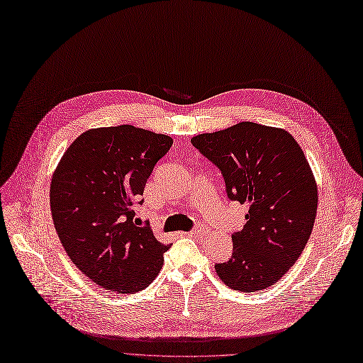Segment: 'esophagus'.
<instances>
[{"label": "esophagus", "mask_w": 363, "mask_h": 363, "mask_svg": "<svg viewBox=\"0 0 363 363\" xmlns=\"http://www.w3.org/2000/svg\"><path fill=\"white\" fill-rule=\"evenodd\" d=\"M204 231H208V228H206V225H203V224H199V225H196L190 233V235H200V234H203Z\"/></svg>", "instance_id": "obj_1"}]
</instances>
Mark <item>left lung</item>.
<instances>
[{"mask_svg": "<svg viewBox=\"0 0 363 363\" xmlns=\"http://www.w3.org/2000/svg\"><path fill=\"white\" fill-rule=\"evenodd\" d=\"M191 144L220 170L230 200L247 203L246 224L234 233L233 255L215 265L234 291L274 285L304 250L316 219L318 185L291 133L252 121L201 133Z\"/></svg>", "mask_w": 363, "mask_h": 363, "instance_id": "8db88e82", "label": "left lung"}]
</instances>
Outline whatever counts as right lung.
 <instances>
[{
    "instance_id": "obj_1",
    "label": "right lung",
    "mask_w": 363,
    "mask_h": 363,
    "mask_svg": "<svg viewBox=\"0 0 363 363\" xmlns=\"http://www.w3.org/2000/svg\"><path fill=\"white\" fill-rule=\"evenodd\" d=\"M172 144L167 135L121 124L82 133L62 155L50 184L53 224L94 285L135 294L160 273L169 245L133 223V206Z\"/></svg>"
}]
</instances>
